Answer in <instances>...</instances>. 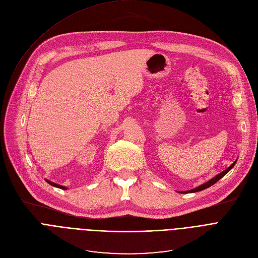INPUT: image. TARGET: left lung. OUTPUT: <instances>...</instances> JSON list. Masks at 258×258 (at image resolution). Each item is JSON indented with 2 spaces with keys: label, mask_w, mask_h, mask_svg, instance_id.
Segmentation results:
<instances>
[{
  "label": "left lung",
  "mask_w": 258,
  "mask_h": 258,
  "mask_svg": "<svg viewBox=\"0 0 258 258\" xmlns=\"http://www.w3.org/2000/svg\"><path fill=\"white\" fill-rule=\"evenodd\" d=\"M235 163L236 162H233V164H231L227 169H225L224 171H223V172H221L220 174H218V175H216L215 177H213L212 179H210L209 181H207V182H204V183H202L201 185H199V186H197V187H195V188H192V190H188V191H182V192H178V193H181V194H187V193H195V192H199V191H202V190H204V188H208V187H210L211 185H213V184H215L220 178H222L223 176H224L226 173H228L229 171L233 168V166L235 165Z\"/></svg>",
  "instance_id": "1"
}]
</instances>
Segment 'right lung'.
I'll return each instance as SVG.
<instances>
[{
    "label": "right lung",
    "mask_w": 258,
    "mask_h": 258,
    "mask_svg": "<svg viewBox=\"0 0 258 258\" xmlns=\"http://www.w3.org/2000/svg\"><path fill=\"white\" fill-rule=\"evenodd\" d=\"M45 181L47 182V183H49L50 185H53V186H56V187H59V188H62V190H66V186H64V185H60V184H58V183H55V182H51V181H49V180H47V179H45Z\"/></svg>",
    "instance_id": "obj_1"
}]
</instances>
